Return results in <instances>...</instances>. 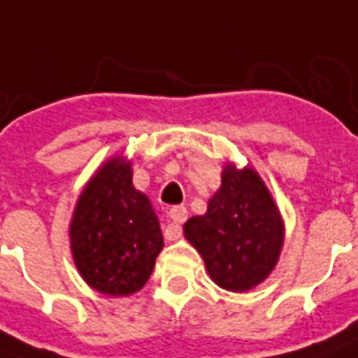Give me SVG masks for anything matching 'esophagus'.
<instances>
[{
	"label": "esophagus",
	"mask_w": 358,
	"mask_h": 358,
	"mask_svg": "<svg viewBox=\"0 0 358 358\" xmlns=\"http://www.w3.org/2000/svg\"><path fill=\"white\" fill-rule=\"evenodd\" d=\"M171 219L174 221L173 227H167L165 230V238L169 241H174V239H178L180 234H182V230H180V223H184L185 219H187V208L184 206H174L171 208V212H169Z\"/></svg>",
	"instance_id": "obj_1"
}]
</instances>
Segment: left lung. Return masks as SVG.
Returning <instances> with one entry per match:
<instances>
[{
  "label": "left lung",
  "mask_w": 358,
  "mask_h": 358,
  "mask_svg": "<svg viewBox=\"0 0 358 358\" xmlns=\"http://www.w3.org/2000/svg\"><path fill=\"white\" fill-rule=\"evenodd\" d=\"M210 277L230 292H247L271 273L282 249L284 227L269 191L252 169L227 165L208 212L184 224Z\"/></svg>",
  "instance_id": "obj_1"
}]
</instances>
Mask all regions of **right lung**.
Returning a JSON list of instances; mask_svg holds the SVG:
<instances>
[{
    "instance_id": "right-lung-1",
    "label": "right lung",
    "mask_w": 358,
    "mask_h": 358,
    "mask_svg": "<svg viewBox=\"0 0 358 358\" xmlns=\"http://www.w3.org/2000/svg\"><path fill=\"white\" fill-rule=\"evenodd\" d=\"M72 255L91 288L131 295L150 277L163 236L154 208L131 185V167L109 159L81 193L70 224Z\"/></svg>"
}]
</instances>
